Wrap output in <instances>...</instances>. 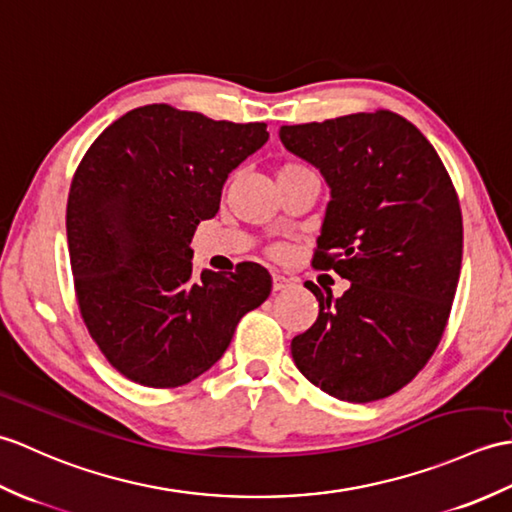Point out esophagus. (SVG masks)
Returning a JSON list of instances; mask_svg holds the SVG:
<instances>
[{
  "mask_svg": "<svg viewBox=\"0 0 512 512\" xmlns=\"http://www.w3.org/2000/svg\"><path fill=\"white\" fill-rule=\"evenodd\" d=\"M287 287H291V278L282 276V274H274V291H282Z\"/></svg>",
  "mask_w": 512,
  "mask_h": 512,
  "instance_id": "34e87169",
  "label": "esophagus"
}]
</instances>
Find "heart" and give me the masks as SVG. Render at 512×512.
Wrapping results in <instances>:
<instances>
[{
    "label": "heart",
    "instance_id": "1",
    "mask_svg": "<svg viewBox=\"0 0 512 512\" xmlns=\"http://www.w3.org/2000/svg\"><path fill=\"white\" fill-rule=\"evenodd\" d=\"M289 166H295V164H285V166H280L278 170H282V168H289ZM276 254H280V249H276Z\"/></svg>",
    "mask_w": 512,
    "mask_h": 512
}]
</instances>
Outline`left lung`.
<instances>
[{
  "label": "left lung",
  "instance_id": "left-lung-1",
  "mask_svg": "<svg viewBox=\"0 0 512 512\" xmlns=\"http://www.w3.org/2000/svg\"><path fill=\"white\" fill-rule=\"evenodd\" d=\"M280 142L331 188L313 267L350 280L342 298L304 285L315 324L291 342L322 392L370 403L425 368L445 333L462 265V212L447 168L392 111L280 127Z\"/></svg>",
  "mask_w": 512,
  "mask_h": 512
}]
</instances>
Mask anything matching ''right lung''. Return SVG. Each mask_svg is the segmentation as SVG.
Instances as JSON below:
<instances>
[{
  "label": "right lung",
  "mask_w": 512,
  "mask_h": 512,
  "mask_svg": "<svg viewBox=\"0 0 512 512\" xmlns=\"http://www.w3.org/2000/svg\"><path fill=\"white\" fill-rule=\"evenodd\" d=\"M269 140L265 122L146 105L102 131L67 197L78 306L102 355L146 388L210 370L271 276L256 263L192 274V236L219 212L227 175Z\"/></svg>",
  "instance_id": "right-lung-1"
}]
</instances>
